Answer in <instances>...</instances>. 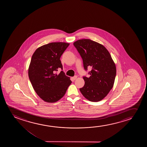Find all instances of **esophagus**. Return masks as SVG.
<instances>
[{
    "instance_id": "1",
    "label": "esophagus",
    "mask_w": 147,
    "mask_h": 147,
    "mask_svg": "<svg viewBox=\"0 0 147 147\" xmlns=\"http://www.w3.org/2000/svg\"><path fill=\"white\" fill-rule=\"evenodd\" d=\"M77 78V76H75L72 77L71 79H72V81H74Z\"/></svg>"
}]
</instances>
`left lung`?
Returning <instances> with one entry per match:
<instances>
[{
	"instance_id": "left-lung-1",
	"label": "left lung",
	"mask_w": 147,
	"mask_h": 147,
	"mask_svg": "<svg viewBox=\"0 0 147 147\" xmlns=\"http://www.w3.org/2000/svg\"><path fill=\"white\" fill-rule=\"evenodd\" d=\"M82 59L85 70L91 67L90 76H83L84 86L80 88L88 100H101L113 88L116 76V67L110 53L102 45L90 39H81L73 43Z\"/></svg>"
}]
</instances>
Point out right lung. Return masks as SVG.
<instances>
[{
    "label": "right lung",
    "instance_id": "add662e5",
    "mask_svg": "<svg viewBox=\"0 0 147 147\" xmlns=\"http://www.w3.org/2000/svg\"><path fill=\"white\" fill-rule=\"evenodd\" d=\"M69 45L66 42H51L38 48L32 55L29 79L36 94L47 102L62 98L72 83L63 71L56 74L58 69L63 70L61 56Z\"/></svg>",
    "mask_w": 147,
    "mask_h": 147
}]
</instances>
